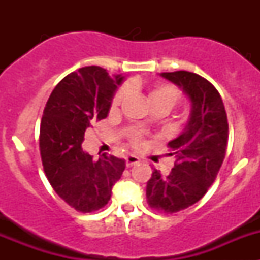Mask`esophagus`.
I'll list each match as a JSON object with an SVG mask.
<instances>
[{
    "instance_id": "esophagus-1",
    "label": "esophagus",
    "mask_w": 260,
    "mask_h": 260,
    "mask_svg": "<svg viewBox=\"0 0 260 260\" xmlns=\"http://www.w3.org/2000/svg\"><path fill=\"white\" fill-rule=\"evenodd\" d=\"M138 162H140V158H138L137 156H133V154H128V156L125 157V166H127V167L135 166V165H137Z\"/></svg>"
}]
</instances>
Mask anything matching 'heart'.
Masks as SVG:
<instances>
[{"mask_svg":"<svg viewBox=\"0 0 260 260\" xmlns=\"http://www.w3.org/2000/svg\"><path fill=\"white\" fill-rule=\"evenodd\" d=\"M128 88L132 89V90H143L145 91L147 102L152 107V109L153 111L161 109V111H165L166 113L171 111L179 103L181 98L179 89L169 83H156L153 85L147 86L146 88L142 84V81L135 80L132 83H129ZM124 93L125 91L123 89H119V90L115 91L111 102L112 108L114 109L120 106L123 98H124ZM146 124H148V122H146ZM131 142L135 146H140L141 142H142V136H141V133H133L132 137H131Z\"/></svg>","mask_w":260,"mask_h":260,"instance_id":"obj_1","label":"heart"}]
</instances>
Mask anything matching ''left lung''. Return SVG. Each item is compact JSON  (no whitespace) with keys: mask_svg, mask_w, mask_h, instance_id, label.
<instances>
[{"mask_svg":"<svg viewBox=\"0 0 260 260\" xmlns=\"http://www.w3.org/2000/svg\"><path fill=\"white\" fill-rule=\"evenodd\" d=\"M183 89L191 101V118L185 132L169 143L176 156L174 169L162 176L153 169L147 182L149 208L174 214L198 203L216 179L225 158L229 137L226 112L219 91L195 73H162Z\"/></svg>","mask_w":260,"mask_h":260,"instance_id":"obj_1","label":"left lung"}]
</instances>
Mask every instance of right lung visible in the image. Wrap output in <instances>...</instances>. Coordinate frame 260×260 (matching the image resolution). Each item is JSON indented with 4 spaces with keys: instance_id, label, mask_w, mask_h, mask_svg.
Instances as JSON below:
<instances>
[{
    "instance_id": "1",
    "label": "right lung",
    "mask_w": 260,
    "mask_h": 260,
    "mask_svg": "<svg viewBox=\"0 0 260 260\" xmlns=\"http://www.w3.org/2000/svg\"><path fill=\"white\" fill-rule=\"evenodd\" d=\"M122 80L101 67L80 68L59 81L44 109L39 137L44 172L55 192L77 211L104 208L125 169L124 159L107 154L94 159L81 147L86 128L107 118Z\"/></svg>"
}]
</instances>
